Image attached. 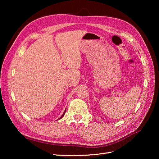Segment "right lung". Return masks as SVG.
<instances>
[{
    "label": "right lung",
    "mask_w": 159,
    "mask_h": 159,
    "mask_svg": "<svg viewBox=\"0 0 159 159\" xmlns=\"http://www.w3.org/2000/svg\"><path fill=\"white\" fill-rule=\"evenodd\" d=\"M66 109L65 110V111H64V113H63V115H61V116L60 117V119H61V118L62 117H63V116H64V114H65V113H66Z\"/></svg>",
    "instance_id": "right-lung-1"
}]
</instances>
